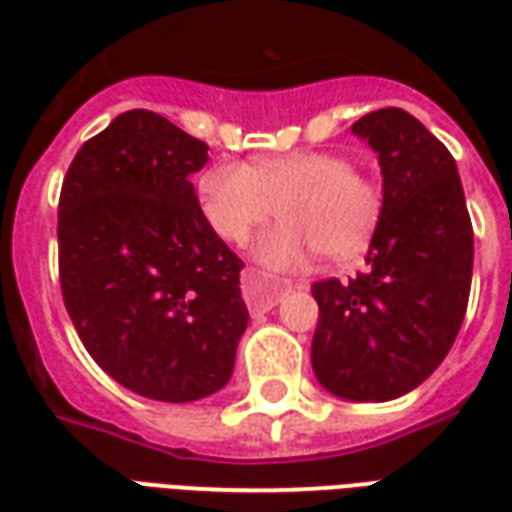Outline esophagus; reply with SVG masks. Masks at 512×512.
Returning <instances> with one entry per match:
<instances>
[{"label":"esophagus","mask_w":512,"mask_h":512,"mask_svg":"<svg viewBox=\"0 0 512 512\" xmlns=\"http://www.w3.org/2000/svg\"><path fill=\"white\" fill-rule=\"evenodd\" d=\"M241 288H244V301L252 312H266L277 307L279 299L290 290V282L279 279H266L255 268H246L241 274Z\"/></svg>","instance_id":"esophagus-1"}]
</instances>
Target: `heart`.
<instances>
[{
    "mask_svg": "<svg viewBox=\"0 0 512 512\" xmlns=\"http://www.w3.org/2000/svg\"><path fill=\"white\" fill-rule=\"evenodd\" d=\"M197 194L213 233L230 244H244L279 208L285 222L257 241V257L274 268L299 266L315 249L354 260L384 216V186L332 150H293L252 167L224 158L202 172Z\"/></svg>",
    "mask_w": 512,
    "mask_h": 512,
    "instance_id": "1",
    "label": "heart"
}]
</instances>
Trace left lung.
Returning <instances> with one entry per match:
<instances>
[{
    "instance_id": "8db88e82",
    "label": "left lung",
    "mask_w": 512,
    "mask_h": 512,
    "mask_svg": "<svg viewBox=\"0 0 512 512\" xmlns=\"http://www.w3.org/2000/svg\"><path fill=\"white\" fill-rule=\"evenodd\" d=\"M384 175V216L356 277L312 285V370L348 400H392L441 365L472 288L474 233L450 150L403 109L359 117Z\"/></svg>"
}]
</instances>
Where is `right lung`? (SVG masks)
Masks as SVG:
<instances>
[{"mask_svg":"<svg viewBox=\"0 0 512 512\" xmlns=\"http://www.w3.org/2000/svg\"><path fill=\"white\" fill-rule=\"evenodd\" d=\"M208 145L131 109L87 139L62 180L60 288L79 340L117 384L164 403L222 389L249 323L244 260L202 216Z\"/></svg>","mask_w":512,"mask_h":512,"instance_id":"add662e5","label":"right lung"}]
</instances>
